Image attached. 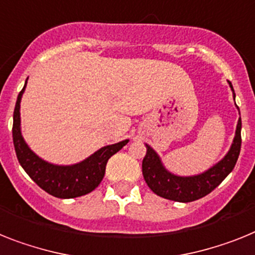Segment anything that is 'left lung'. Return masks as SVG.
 Here are the masks:
<instances>
[{
	"instance_id": "left-lung-1",
	"label": "left lung",
	"mask_w": 255,
	"mask_h": 255,
	"mask_svg": "<svg viewBox=\"0 0 255 255\" xmlns=\"http://www.w3.org/2000/svg\"><path fill=\"white\" fill-rule=\"evenodd\" d=\"M228 84L233 92L231 81H228ZM233 98H235V92H233ZM240 149L241 118L237 123L236 134L230 151L226 154L223 159L219 160L215 166L202 174L194 176H176L171 174L162 164L159 155L146 144V155L142 159V175L147 187L157 196L177 202H192L213 192L228 176L236 164Z\"/></svg>"
}]
</instances>
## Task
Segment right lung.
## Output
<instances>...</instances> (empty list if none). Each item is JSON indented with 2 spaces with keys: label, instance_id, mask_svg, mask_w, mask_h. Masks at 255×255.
<instances>
[{
  "label": "right lung",
  "instance_id": "1",
  "mask_svg": "<svg viewBox=\"0 0 255 255\" xmlns=\"http://www.w3.org/2000/svg\"><path fill=\"white\" fill-rule=\"evenodd\" d=\"M25 85L18 95L14 109V122H12V141L20 166L38 187L51 196L58 198H75L91 193L104 179L109 158L121 150L127 144L128 140L101 147L83 162L71 166H57L45 162L29 149L20 132L19 110H20V100Z\"/></svg>",
  "mask_w": 255,
  "mask_h": 255
}]
</instances>
